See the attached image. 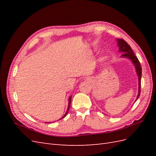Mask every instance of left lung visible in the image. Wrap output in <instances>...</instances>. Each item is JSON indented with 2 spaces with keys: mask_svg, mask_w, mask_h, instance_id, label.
<instances>
[{
  "mask_svg": "<svg viewBox=\"0 0 156 156\" xmlns=\"http://www.w3.org/2000/svg\"><path fill=\"white\" fill-rule=\"evenodd\" d=\"M117 44L119 46V52L124 53L121 55L120 57L122 58H126L129 59L133 64L134 65L136 75L138 76V81H139V89H138V95L136 98L135 101L137 100L140 96V81H141V76H142V68L140 66V64L137 58V57L135 55L133 50L131 49V47L127 44V42L122 39H116Z\"/></svg>",
  "mask_w": 156,
  "mask_h": 156,
  "instance_id": "1",
  "label": "left lung"
}]
</instances>
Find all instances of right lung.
<instances>
[{"instance_id":"right-lung-1","label":"right lung","mask_w":156,"mask_h":156,"mask_svg":"<svg viewBox=\"0 0 156 156\" xmlns=\"http://www.w3.org/2000/svg\"><path fill=\"white\" fill-rule=\"evenodd\" d=\"M71 102H72V96H69V100H68V109H67V111L66 112V113H65V115L61 118L60 119H63V118H64L67 115V114H68V111H69V108H70V104H71ZM47 123V122H46ZM48 123H49V122H48Z\"/></svg>"}]
</instances>
